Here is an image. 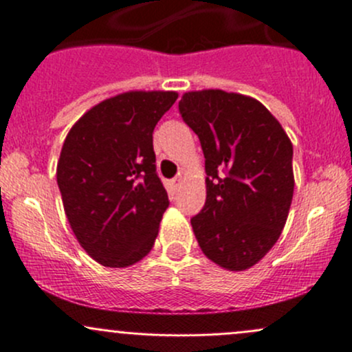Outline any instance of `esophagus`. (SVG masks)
Here are the masks:
<instances>
[{"label": "esophagus", "mask_w": 352, "mask_h": 352, "mask_svg": "<svg viewBox=\"0 0 352 352\" xmlns=\"http://www.w3.org/2000/svg\"><path fill=\"white\" fill-rule=\"evenodd\" d=\"M170 184H172V187H173V189H175V187H177V186H179V184H180V175L173 177V179H172V180H170Z\"/></svg>", "instance_id": "obj_1"}]
</instances>
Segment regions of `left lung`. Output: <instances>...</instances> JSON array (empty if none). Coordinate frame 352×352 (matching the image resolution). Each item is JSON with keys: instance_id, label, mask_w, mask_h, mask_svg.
Returning <instances> with one entry per match:
<instances>
[{"instance_id": "1", "label": "left lung", "mask_w": 352, "mask_h": 352, "mask_svg": "<svg viewBox=\"0 0 352 352\" xmlns=\"http://www.w3.org/2000/svg\"><path fill=\"white\" fill-rule=\"evenodd\" d=\"M179 112L206 158V202L190 219L199 247L214 264L245 271L285 228L294 190L293 144L276 117L245 95L189 91Z\"/></svg>"}]
</instances>
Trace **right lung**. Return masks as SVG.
<instances>
[{
	"label": "right lung",
	"mask_w": 352,
	"mask_h": 352,
	"mask_svg": "<svg viewBox=\"0 0 352 352\" xmlns=\"http://www.w3.org/2000/svg\"><path fill=\"white\" fill-rule=\"evenodd\" d=\"M175 91H127L88 110L67 133L58 186L74 236L91 258L127 267L148 255L168 208L153 131Z\"/></svg>",
	"instance_id": "right-lung-1"
}]
</instances>
